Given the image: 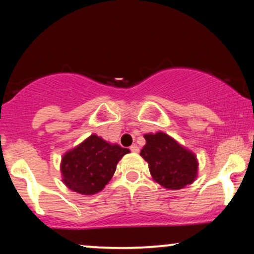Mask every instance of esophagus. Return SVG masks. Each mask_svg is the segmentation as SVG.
Segmentation results:
<instances>
[{
    "instance_id": "esophagus-1",
    "label": "esophagus",
    "mask_w": 254,
    "mask_h": 254,
    "mask_svg": "<svg viewBox=\"0 0 254 254\" xmlns=\"http://www.w3.org/2000/svg\"><path fill=\"white\" fill-rule=\"evenodd\" d=\"M130 149V151L131 152H135V154H137L138 151H140V149H138V147L136 144H134V145H131V147L129 148Z\"/></svg>"
}]
</instances>
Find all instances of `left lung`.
Returning <instances> with one entry per match:
<instances>
[{
	"label": "left lung",
	"mask_w": 254,
	"mask_h": 254,
	"mask_svg": "<svg viewBox=\"0 0 254 254\" xmlns=\"http://www.w3.org/2000/svg\"><path fill=\"white\" fill-rule=\"evenodd\" d=\"M145 145L140 155L148 162L149 171L159 185L180 190L194 182L197 161L192 151L182 147L168 134H145Z\"/></svg>",
	"instance_id": "1"
}]
</instances>
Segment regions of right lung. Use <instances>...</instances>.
<instances>
[{
  "mask_svg": "<svg viewBox=\"0 0 254 254\" xmlns=\"http://www.w3.org/2000/svg\"><path fill=\"white\" fill-rule=\"evenodd\" d=\"M128 152V149L111 144L93 134L64 155L62 182L83 195L98 193L112 178L118 162Z\"/></svg>",
  "mask_w": 254,
  "mask_h": 254,
  "instance_id": "add662e5",
  "label": "right lung"
}]
</instances>
